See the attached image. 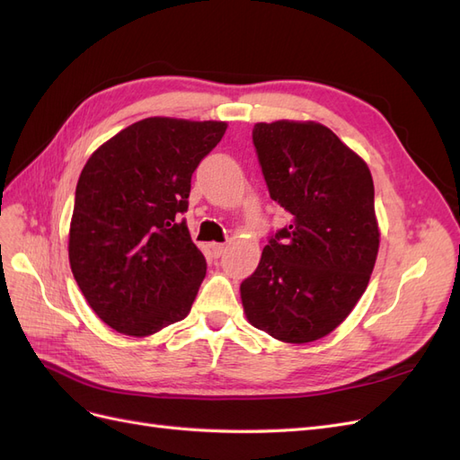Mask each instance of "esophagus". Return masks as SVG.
I'll return each instance as SVG.
<instances>
[{
  "label": "esophagus",
  "mask_w": 460,
  "mask_h": 460,
  "mask_svg": "<svg viewBox=\"0 0 460 460\" xmlns=\"http://www.w3.org/2000/svg\"><path fill=\"white\" fill-rule=\"evenodd\" d=\"M211 252L215 257H220L226 252V243H211Z\"/></svg>",
  "instance_id": "1"
}]
</instances>
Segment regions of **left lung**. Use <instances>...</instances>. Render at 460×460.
Returning a JSON list of instances; mask_svg holds the SVG:
<instances>
[{"label": "left lung", "mask_w": 460, "mask_h": 460, "mask_svg": "<svg viewBox=\"0 0 460 460\" xmlns=\"http://www.w3.org/2000/svg\"><path fill=\"white\" fill-rule=\"evenodd\" d=\"M270 198L291 215L240 286L249 324L286 343L328 336L365 294L380 247L363 157L314 120L257 122Z\"/></svg>", "instance_id": "8db88e82"}]
</instances>
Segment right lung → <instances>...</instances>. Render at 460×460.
I'll return each instance as SVG.
<instances>
[{
  "label": "right lung",
  "mask_w": 460,
  "mask_h": 460,
  "mask_svg": "<svg viewBox=\"0 0 460 460\" xmlns=\"http://www.w3.org/2000/svg\"><path fill=\"white\" fill-rule=\"evenodd\" d=\"M222 120L149 117L97 147L76 184L68 261L93 313L144 338L188 316L207 272L186 220L191 174Z\"/></svg>",
  "instance_id": "right-lung-1"
}]
</instances>
